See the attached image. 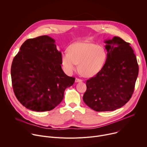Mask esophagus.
Here are the masks:
<instances>
[{"label": "esophagus", "instance_id": "obj_1", "mask_svg": "<svg viewBox=\"0 0 147 147\" xmlns=\"http://www.w3.org/2000/svg\"><path fill=\"white\" fill-rule=\"evenodd\" d=\"M75 81H76V82H82V80H81V79H79V78H76Z\"/></svg>", "mask_w": 147, "mask_h": 147}]
</instances>
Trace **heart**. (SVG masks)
I'll return each instance as SVG.
<instances>
[{"mask_svg":"<svg viewBox=\"0 0 147 147\" xmlns=\"http://www.w3.org/2000/svg\"><path fill=\"white\" fill-rule=\"evenodd\" d=\"M67 51L61 53V62L68 74L75 71L78 64V71L82 76L93 77L102 70L107 59L105 48L89 42H77L68 47Z\"/></svg>","mask_w":147,"mask_h":147,"instance_id":"heart-1","label":"heart"}]
</instances>
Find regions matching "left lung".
<instances>
[{
    "label": "left lung",
    "instance_id": "8db88e82",
    "mask_svg": "<svg viewBox=\"0 0 147 147\" xmlns=\"http://www.w3.org/2000/svg\"><path fill=\"white\" fill-rule=\"evenodd\" d=\"M107 58L102 70L86 82L83 100L97 112L113 111L131 98L138 65L130 44L118 36L104 41Z\"/></svg>",
    "mask_w": 147,
    "mask_h": 147
}]
</instances>
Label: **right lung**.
I'll return each instance as SVG.
<instances>
[{
  "instance_id": "obj_1",
  "label": "right lung",
  "mask_w": 147,
  "mask_h": 147,
  "mask_svg": "<svg viewBox=\"0 0 147 147\" xmlns=\"http://www.w3.org/2000/svg\"><path fill=\"white\" fill-rule=\"evenodd\" d=\"M61 51L48 35L26 40L13 59L11 67L14 94L24 107L35 112L49 111L64 98L75 78L61 69Z\"/></svg>"
}]
</instances>
